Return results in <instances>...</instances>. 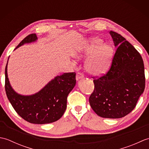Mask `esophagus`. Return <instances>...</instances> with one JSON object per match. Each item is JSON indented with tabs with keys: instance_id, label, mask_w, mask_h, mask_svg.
Returning a JSON list of instances; mask_svg holds the SVG:
<instances>
[{
	"instance_id": "esophagus-1",
	"label": "esophagus",
	"mask_w": 149,
	"mask_h": 149,
	"mask_svg": "<svg viewBox=\"0 0 149 149\" xmlns=\"http://www.w3.org/2000/svg\"><path fill=\"white\" fill-rule=\"evenodd\" d=\"M84 77V75L82 74L81 72H77L76 74V79L77 81L81 79H83Z\"/></svg>"
}]
</instances>
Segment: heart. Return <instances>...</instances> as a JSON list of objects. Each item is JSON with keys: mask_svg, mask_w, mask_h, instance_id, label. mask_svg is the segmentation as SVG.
Wrapping results in <instances>:
<instances>
[{"mask_svg": "<svg viewBox=\"0 0 149 149\" xmlns=\"http://www.w3.org/2000/svg\"><path fill=\"white\" fill-rule=\"evenodd\" d=\"M104 44L102 40L98 38H91L85 44L83 50L76 58L81 59L90 57L85 67L87 72L94 76H101L107 71L113 56V47L109 44Z\"/></svg>", "mask_w": 149, "mask_h": 149, "instance_id": "b5f03b06", "label": "heart"}]
</instances>
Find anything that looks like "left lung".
Returning <instances> with one entry per match:
<instances>
[{"mask_svg":"<svg viewBox=\"0 0 149 149\" xmlns=\"http://www.w3.org/2000/svg\"><path fill=\"white\" fill-rule=\"evenodd\" d=\"M116 51L106 74L94 79L93 92L89 98L97 115L120 118L131 113L145 86L143 61L141 55L122 36L109 32Z\"/></svg>","mask_w":149,"mask_h":149,"instance_id":"1","label":"left lung"}]
</instances>
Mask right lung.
Returning <instances> with one entry per match:
<instances>
[{"mask_svg": "<svg viewBox=\"0 0 149 149\" xmlns=\"http://www.w3.org/2000/svg\"><path fill=\"white\" fill-rule=\"evenodd\" d=\"M37 39L36 34H29L15 49L25 43L35 42ZM75 83V72L64 73L55 77L38 92L31 95H22L11 87L8 76V63L6 66L5 90L8 99L16 112L31 123L45 124L61 118L66 108L67 97Z\"/></svg>", "mask_w": 149, "mask_h": 149, "instance_id": "add662e5", "label": "right lung"}]
</instances>
